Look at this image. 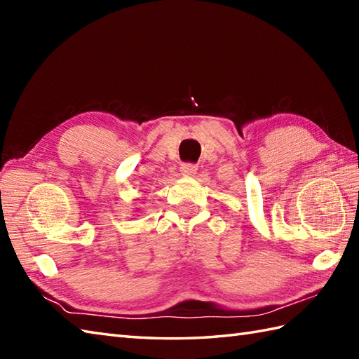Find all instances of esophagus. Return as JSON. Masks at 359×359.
<instances>
[{"mask_svg":"<svg viewBox=\"0 0 359 359\" xmlns=\"http://www.w3.org/2000/svg\"><path fill=\"white\" fill-rule=\"evenodd\" d=\"M180 172L182 175H185V177H188V175H194L197 172V166L193 163H182Z\"/></svg>","mask_w":359,"mask_h":359,"instance_id":"esophagus-1","label":"esophagus"}]
</instances>
